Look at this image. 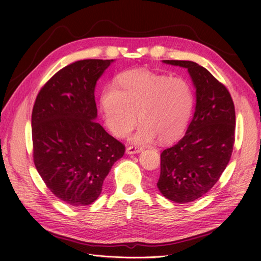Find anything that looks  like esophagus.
<instances>
[{"mask_svg": "<svg viewBox=\"0 0 261 261\" xmlns=\"http://www.w3.org/2000/svg\"><path fill=\"white\" fill-rule=\"evenodd\" d=\"M142 150L141 148L137 147V146H130L126 148V153L127 154H134V153H139Z\"/></svg>", "mask_w": 261, "mask_h": 261, "instance_id": "34e87169", "label": "esophagus"}]
</instances>
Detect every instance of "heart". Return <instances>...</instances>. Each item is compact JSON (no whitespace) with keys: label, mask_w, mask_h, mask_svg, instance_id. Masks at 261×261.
Segmentation results:
<instances>
[{"label":"heart","mask_w":261,"mask_h":261,"mask_svg":"<svg viewBox=\"0 0 261 261\" xmlns=\"http://www.w3.org/2000/svg\"><path fill=\"white\" fill-rule=\"evenodd\" d=\"M99 104L105 123L115 137H126L139 119L141 125L134 137L137 143H148L153 138L167 143L184 132L194 95L182 77L134 69L118 75L114 87L103 88Z\"/></svg>","instance_id":"b5f03b06"}]
</instances>
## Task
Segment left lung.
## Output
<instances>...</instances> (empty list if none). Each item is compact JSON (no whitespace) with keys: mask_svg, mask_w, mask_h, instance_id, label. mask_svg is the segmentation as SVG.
I'll return each instance as SVG.
<instances>
[{"mask_svg":"<svg viewBox=\"0 0 261 261\" xmlns=\"http://www.w3.org/2000/svg\"><path fill=\"white\" fill-rule=\"evenodd\" d=\"M187 68L196 88L193 120L181 139L160 154L157 186L176 203L202 197L212 188L228 166L234 145L236 111L222 83L190 60H163Z\"/></svg>","mask_w":261,"mask_h":261,"instance_id":"1","label":"left lung"}]
</instances>
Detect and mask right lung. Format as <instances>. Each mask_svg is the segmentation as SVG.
I'll return each mask as SVG.
<instances>
[{
	"instance_id": "right-lung-1",
	"label": "right lung",
	"mask_w": 261,
	"mask_h": 261,
	"mask_svg": "<svg viewBox=\"0 0 261 261\" xmlns=\"http://www.w3.org/2000/svg\"><path fill=\"white\" fill-rule=\"evenodd\" d=\"M112 62L67 65L41 87L32 109L36 168L54 195L73 206L96 201L105 177L125 151L95 121V85Z\"/></svg>"
}]
</instances>
